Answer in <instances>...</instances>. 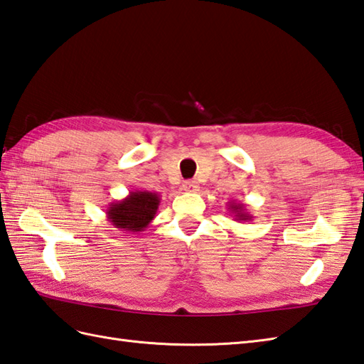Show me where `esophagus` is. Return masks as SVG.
I'll list each match as a JSON object with an SVG mask.
<instances>
[{
  "label": "esophagus",
  "instance_id": "34e87169",
  "mask_svg": "<svg viewBox=\"0 0 364 364\" xmlns=\"http://www.w3.org/2000/svg\"><path fill=\"white\" fill-rule=\"evenodd\" d=\"M183 188H184V191H188V192H197L200 189V186H198L197 181L191 180V181H184Z\"/></svg>",
  "mask_w": 364,
  "mask_h": 364
}]
</instances>
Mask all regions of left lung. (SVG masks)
<instances>
[{"instance_id":"8db88e82","label":"left lung","mask_w":364,"mask_h":364,"mask_svg":"<svg viewBox=\"0 0 364 364\" xmlns=\"http://www.w3.org/2000/svg\"><path fill=\"white\" fill-rule=\"evenodd\" d=\"M228 209H230V213L234 215V218L237 222H250L252 218V215L247 213V206H245L243 203L230 201L228 203Z\"/></svg>"}]
</instances>
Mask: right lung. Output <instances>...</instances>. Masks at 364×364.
Instances as JSON below:
<instances>
[{
    "instance_id": "add662e5",
    "label": "right lung",
    "mask_w": 364,
    "mask_h": 364,
    "mask_svg": "<svg viewBox=\"0 0 364 364\" xmlns=\"http://www.w3.org/2000/svg\"><path fill=\"white\" fill-rule=\"evenodd\" d=\"M161 197L156 192L134 191L119 201L109 203L107 218L117 230L136 234L146 230L156 215Z\"/></svg>"
}]
</instances>
